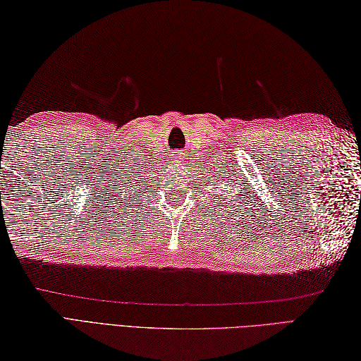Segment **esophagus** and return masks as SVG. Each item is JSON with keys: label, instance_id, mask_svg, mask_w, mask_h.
<instances>
[{"label": "esophagus", "instance_id": "esophagus-1", "mask_svg": "<svg viewBox=\"0 0 361 361\" xmlns=\"http://www.w3.org/2000/svg\"><path fill=\"white\" fill-rule=\"evenodd\" d=\"M184 160V155L181 152L173 154V161H183Z\"/></svg>", "mask_w": 361, "mask_h": 361}]
</instances>
